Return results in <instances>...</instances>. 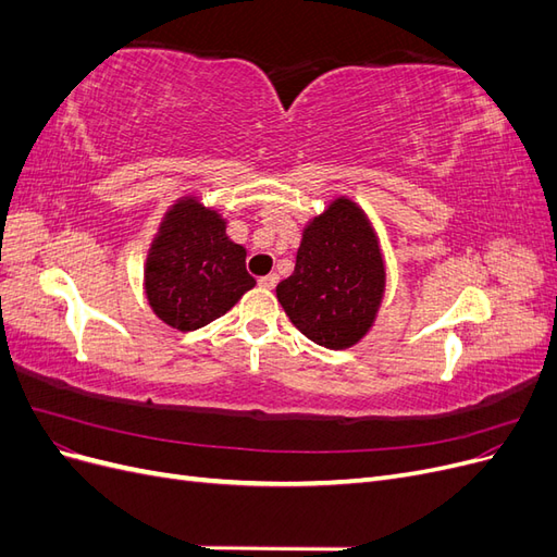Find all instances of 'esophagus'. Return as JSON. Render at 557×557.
Masks as SVG:
<instances>
[{
    "mask_svg": "<svg viewBox=\"0 0 557 557\" xmlns=\"http://www.w3.org/2000/svg\"><path fill=\"white\" fill-rule=\"evenodd\" d=\"M276 283H278V276H276V274H269V276H262V278H260V285H262V288H267V290H274Z\"/></svg>",
    "mask_w": 557,
    "mask_h": 557,
    "instance_id": "obj_1",
    "label": "esophagus"
}]
</instances>
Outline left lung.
I'll return each mask as SVG.
<instances>
[{
	"mask_svg": "<svg viewBox=\"0 0 557 557\" xmlns=\"http://www.w3.org/2000/svg\"><path fill=\"white\" fill-rule=\"evenodd\" d=\"M383 295V262L362 211L339 199L307 227L295 274L276 297L290 323L318 346L348 348L372 327Z\"/></svg>",
	"mask_w": 557,
	"mask_h": 557,
	"instance_id": "8db88e82",
	"label": "left lung"
}]
</instances>
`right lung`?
<instances>
[{
    "label": "right lung",
    "instance_id": "right-lung-1",
    "mask_svg": "<svg viewBox=\"0 0 557 557\" xmlns=\"http://www.w3.org/2000/svg\"><path fill=\"white\" fill-rule=\"evenodd\" d=\"M256 285L246 250L225 223L195 199L166 213L146 267V295L166 325L193 332L225 315Z\"/></svg>",
    "mask_w": 557,
    "mask_h": 557
}]
</instances>
